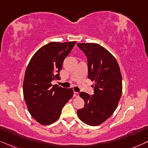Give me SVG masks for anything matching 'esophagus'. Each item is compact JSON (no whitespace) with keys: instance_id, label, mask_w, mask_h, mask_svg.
<instances>
[{"instance_id":"34e87169","label":"esophagus","mask_w":148,"mask_h":148,"mask_svg":"<svg viewBox=\"0 0 148 148\" xmlns=\"http://www.w3.org/2000/svg\"><path fill=\"white\" fill-rule=\"evenodd\" d=\"M73 97H79V93H78V92H74Z\"/></svg>"}]
</instances>
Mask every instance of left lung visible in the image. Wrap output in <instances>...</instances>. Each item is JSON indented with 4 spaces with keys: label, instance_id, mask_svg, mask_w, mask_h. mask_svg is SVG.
<instances>
[{
    "label": "left lung",
    "instance_id": "8db88e82",
    "mask_svg": "<svg viewBox=\"0 0 148 148\" xmlns=\"http://www.w3.org/2000/svg\"><path fill=\"white\" fill-rule=\"evenodd\" d=\"M88 58V79L94 82V94L79 93L84 107L77 110L86 124L95 126L103 123L117 108L122 93V77L115 58L96 43H77Z\"/></svg>",
    "mask_w": 148,
    "mask_h": 148
}]
</instances>
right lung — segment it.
<instances>
[{"mask_svg": "<svg viewBox=\"0 0 148 148\" xmlns=\"http://www.w3.org/2000/svg\"><path fill=\"white\" fill-rule=\"evenodd\" d=\"M77 42H51L38 49L27 65L23 82V95L29 112L41 125L57 121L64 105L73 96V88L52 85L60 79L64 60Z\"/></svg>", "mask_w": 148, "mask_h": 148, "instance_id": "right-lung-1", "label": "right lung"}]
</instances>
